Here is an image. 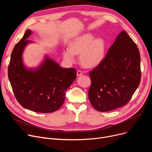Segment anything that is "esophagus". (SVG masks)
<instances>
[{
  "label": "esophagus",
  "instance_id": "obj_1",
  "mask_svg": "<svg viewBox=\"0 0 152 152\" xmlns=\"http://www.w3.org/2000/svg\"><path fill=\"white\" fill-rule=\"evenodd\" d=\"M83 74V73L82 71H81V70H77V76H81V75H82Z\"/></svg>",
  "mask_w": 152,
  "mask_h": 152
}]
</instances>
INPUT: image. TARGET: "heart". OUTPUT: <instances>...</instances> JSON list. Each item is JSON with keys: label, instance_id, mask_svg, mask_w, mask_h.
<instances>
[{"label": "heart", "instance_id": "obj_1", "mask_svg": "<svg viewBox=\"0 0 152 152\" xmlns=\"http://www.w3.org/2000/svg\"><path fill=\"white\" fill-rule=\"evenodd\" d=\"M106 44L102 38L95 39L90 33H85L74 38L69 42V49L63 52V57L68 63L75 61V55H79L82 65L87 68L98 66L105 56Z\"/></svg>", "mask_w": 152, "mask_h": 152}]
</instances>
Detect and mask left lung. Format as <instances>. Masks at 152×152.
Listing matches in <instances>:
<instances>
[{
  "label": "left lung",
  "instance_id": "left-lung-1",
  "mask_svg": "<svg viewBox=\"0 0 152 152\" xmlns=\"http://www.w3.org/2000/svg\"><path fill=\"white\" fill-rule=\"evenodd\" d=\"M89 75L88 97L96 110L111 111L129 101L140 81V56L137 45L124 31Z\"/></svg>",
  "mask_w": 152,
  "mask_h": 152
}]
</instances>
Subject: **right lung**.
Masks as SVG:
<instances>
[{
  "mask_svg": "<svg viewBox=\"0 0 152 152\" xmlns=\"http://www.w3.org/2000/svg\"><path fill=\"white\" fill-rule=\"evenodd\" d=\"M32 33L27 29L14 47L8 76L15 97L23 107L38 113L53 112L63 105L66 91L76 77V70L61 67L47 54L36 68L26 66L23 53L28 44L33 43L28 40Z\"/></svg>",
  "mask_w": 152,
  "mask_h": 152,
  "instance_id": "obj_1",
  "label": "right lung"
}]
</instances>
